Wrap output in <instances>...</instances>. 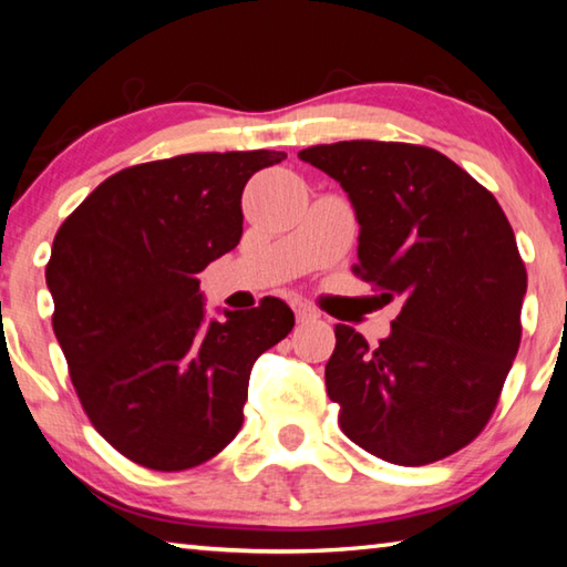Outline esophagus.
<instances>
[{"label": "esophagus", "instance_id": "obj_1", "mask_svg": "<svg viewBox=\"0 0 567 567\" xmlns=\"http://www.w3.org/2000/svg\"><path fill=\"white\" fill-rule=\"evenodd\" d=\"M295 318H297V322H315L320 318L318 312L312 310V307H307V305H295Z\"/></svg>", "mask_w": 567, "mask_h": 567}]
</instances>
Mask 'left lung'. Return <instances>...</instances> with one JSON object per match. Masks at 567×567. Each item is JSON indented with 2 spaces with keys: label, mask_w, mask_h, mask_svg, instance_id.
Listing matches in <instances>:
<instances>
[{
  "label": "left lung",
  "mask_w": 567,
  "mask_h": 567,
  "mask_svg": "<svg viewBox=\"0 0 567 567\" xmlns=\"http://www.w3.org/2000/svg\"><path fill=\"white\" fill-rule=\"evenodd\" d=\"M360 223L354 275L402 310L370 348L334 328L324 385L354 445L427 465L483 433L520 348L527 272L503 207L437 150L350 140L300 152Z\"/></svg>",
  "instance_id": "1"
}]
</instances>
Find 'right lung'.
<instances>
[{"label": "right lung", "instance_id": "obj_1", "mask_svg": "<svg viewBox=\"0 0 567 567\" xmlns=\"http://www.w3.org/2000/svg\"><path fill=\"white\" fill-rule=\"evenodd\" d=\"M285 157L197 152L134 165L56 229L52 328L94 430L132 463L175 473L233 443L255 360L292 330L277 297L207 322L197 280L243 237L247 179Z\"/></svg>", "mask_w": 567, "mask_h": 567}]
</instances>
